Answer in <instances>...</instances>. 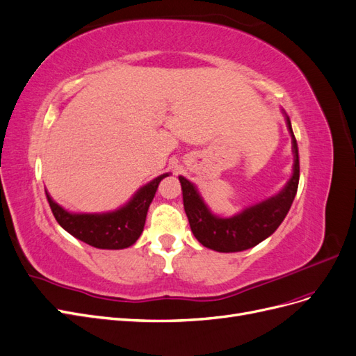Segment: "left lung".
Returning a JSON list of instances; mask_svg holds the SVG:
<instances>
[{
	"label": "left lung",
	"instance_id": "1",
	"mask_svg": "<svg viewBox=\"0 0 356 356\" xmlns=\"http://www.w3.org/2000/svg\"><path fill=\"white\" fill-rule=\"evenodd\" d=\"M282 114L291 136V144H293L294 163L293 175L275 196L251 204L234 213L233 217L225 218L211 211L199 193V188L191 181L181 175L178 177L190 229L203 246L217 252H241L250 250L272 236L286 217L298 188L300 165L298 147L289 117L284 110Z\"/></svg>",
	"mask_w": 356,
	"mask_h": 356
}]
</instances>
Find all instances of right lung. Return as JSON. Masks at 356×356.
Masks as SVG:
<instances>
[{
	"label": "right lung",
	"instance_id": "1",
	"mask_svg": "<svg viewBox=\"0 0 356 356\" xmlns=\"http://www.w3.org/2000/svg\"><path fill=\"white\" fill-rule=\"evenodd\" d=\"M169 177L161 174L138 188L135 195L120 208L108 212H71L53 200L46 190V196L53 215L63 230L99 250H124L132 246L141 236L149 204H152L160 181Z\"/></svg>",
	"mask_w": 356,
	"mask_h": 356
}]
</instances>
